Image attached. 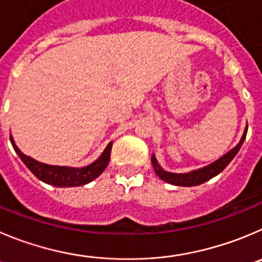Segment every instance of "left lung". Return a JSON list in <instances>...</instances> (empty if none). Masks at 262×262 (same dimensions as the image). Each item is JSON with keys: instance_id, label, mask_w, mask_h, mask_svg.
Returning <instances> with one entry per match:
<instances>
[{"instance_id": "8db88e82", "label": "left lung", "mask_w": 262, "mask_h": 262, "mask_svg": "<svg viewBox=\"0 0 262 262\" xmlns=\"http://www.w3.org/2000/svg\"><path fill=\"white\" fill-rule=\"evenodd\" d=\"M247 130H248V126H246L243 136H242L241 141H239V143L235 146V147L231 148L229 152H226L224 156L217 159L216 161L211 163V164L207 165V167L199 168V169L191 170V172H187V173L167 172V170H164L160 167V164H159L158 160H156L155 155L151 156V164H152L154 170H155L156 174L159 176V178L165 181L167 183L176 185V186H186V187L198 186V185H202V183L207 182V181H209L211 178L216 177L217 174H220V173H221L222 170L229 165V163L235 158L238 151L241 150L242 145H243L244 142V139H246Z\"/></svg>"}]
</instances>
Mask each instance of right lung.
Segmentation results:
<instances>
[{"instance_id":"add662e5","label":"right lung","mask_w":262,"mask_h":262,"mask_svg":"<svg viewBox=\"0 0 262 262\" xmlns=\"http://www.w3.org/2000/svg\"><path fill=\"white\" fill-rule=\"evenodd\" d=\"M10 141L13 145L14 150L18 154L19 158L21 159L26 167L31 170L38 180L42 182L48 183V185H53L55 187H76L82 186L86 183L92 182L99 174H102L104 169L108 165L110 156H111V148L112 142L107 145L102 155L92 163V164L86 165V167L81 168H73V167H60V165H50L45 164V163H40V161L35 160L31 156H27L26 154L21 152L19 150L18 146L15 145L13 136L10 134Z\"/></svg>"}]
</instances>
